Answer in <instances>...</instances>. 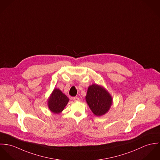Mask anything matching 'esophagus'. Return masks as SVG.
Here are the masks:
<instances>
[{"label":"esophagus","mask_w":160,"mask_h":160,"mask_svg":"<svg viewBox=\"0 0 160 160\" xmlns=\"http://www.w3.org/2000/svg\"><path fill=\"white\" fill-rule=\"evenodd\" d=\"M73 101H80V98H78V97H73Z\"/></svg>","instance_id":"esophagus-1"}]
</instances>
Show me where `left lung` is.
<instances>
[{"instance_id": "left-lung-1", "label": "left lung", "mask_w": 160, "mask_h": 160, "mask_svg": "<svg viewBox=\"0 0 160 160\" xmlns=\"http://www.w3.org/2000/svg\"><path fill=\"white\" fill-rule=\"evenodd\" d=\"M86 101L90 109L96 116L104 115L109 110L112 102L110 94L96 84L89 87Z\"/></svg>"}]
</instances>
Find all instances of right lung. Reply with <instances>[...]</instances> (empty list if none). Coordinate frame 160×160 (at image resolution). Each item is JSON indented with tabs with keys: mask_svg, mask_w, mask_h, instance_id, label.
<instances>
[{
	"mask_svg": "<svg viewBox=\"0 0 160 160\" xmlns=\"http://www.w3.org/2000/svg\"><path fill=\"white\" fill-rule=\"evenodd\" d=\"M68 102L69 98L59 89L56 88L48 100V107L52 112L59 113L63 110Z\"/></svg>",
	"mask_w": 160,
	"mask_h": 160,
	"instance_id": "add662e5",
	"label": "right lung"
}]
</instances>
